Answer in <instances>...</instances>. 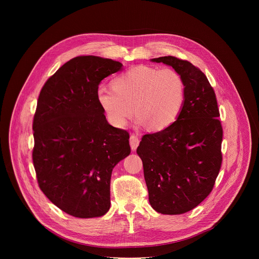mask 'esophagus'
<instances>
[{"label":"esophagus","instance_id":"esophagus-1","mask_svg":"<svg viewBox=\"0 0 259 259\" xmlns=\"http://www.w3.org/2000/svg\"><path fill=\"white\" fill-rule=\"evenodd\" d=\"M130 146H131V150L132 151H136V149H137V146H138V144H139V138L137 137V136H135V135H131L130 136Z\"/></svg>","mask_w":259,"mask_h":259}]
</instances>
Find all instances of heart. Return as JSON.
Returning <instances> with one entry per match:
<instances>
[{
    "label": "heart",
    "mask_w": 259,
    "mask_h": 259,
    "mask_svg": "<svg viewBox=\"0 0 259 259\" xmlns=\"http://www.w3.org/2000/svg\"><path fill=\"white\" fill-rule=\"evenodd\" d=\"M96 96L113 126H125L135 112L138 126L161 131L180 115L186 87L181 76L172 68L137 65L117 76L113 87H99Z\"/></svg>",
    "instance_id": "obj_1"
}]
</instances>
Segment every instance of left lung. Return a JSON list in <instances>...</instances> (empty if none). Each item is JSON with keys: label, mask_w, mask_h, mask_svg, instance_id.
<instances>
[{"label": "left lung", "mask_w": 259, "mask_h": 259, "mask_svg": "<svg viewBox=\"0 0 259 259\" xmlns=\"http://www.w3.org/2000/svg\"><path fill=\"white\" fill-rule=\"evenodd\" d=\"M170 65L181 76L186 97L180 115L168 128L142 136L137 155L151 206L161 214L191 211L211 193L223 155V127L217 100L207 77L187 60L151 59Z\"/></svg>", "instance_id": "left-lung-1"}]
</instances>
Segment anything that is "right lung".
<instances>
[{"label": "right lung", "mask_w": 259, "mask_h": 259, "mask_svg": "<svg viewBox=\"0 0 259 259\" xmlns=\"http://www.w3.org/2000/svg\"><path fill=\"white\" fill-rule=\"evenodd\" d=\"M122 67L113 59L79 56L40 92L32 123L36 179L71 216L100 217L109 210L113 169L131 152L129 133L108 124L96 96L100 82Z\"/></svg>", "instance_id": "obj_1"}]
</instances>
